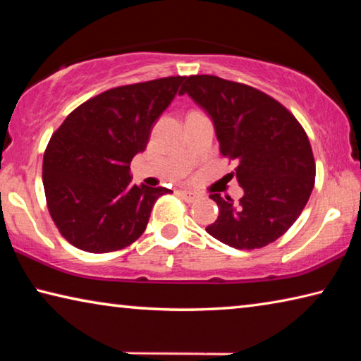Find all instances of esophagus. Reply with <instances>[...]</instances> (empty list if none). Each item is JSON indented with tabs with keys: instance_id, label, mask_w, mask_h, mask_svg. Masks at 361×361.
Instances as JSON below:
<instances>
[{
	"instance_id": "1",
	"label": "esophagus",
	"mask_w": 361,
	"mask_h": 361,
	"mask_svg": "<svg viewBox=\"0 0 361 361\" xmlns=\"http://www.w3.org/2000/svg\"><path fill=\"white\" fill-rule=\"evenodd\" d=\"M180 195H181V199L185 200V202H188V204H192V202H195V200L199 199V195L191 192V191H180Z\"/></svg>"
}]
</instances>
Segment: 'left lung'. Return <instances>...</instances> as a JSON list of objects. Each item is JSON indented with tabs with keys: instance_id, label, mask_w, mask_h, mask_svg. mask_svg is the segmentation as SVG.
Wrapping results in <instances>:
<instances>
[{
	"instance_id": "obj_1",
	"label": "left lung",
	"mask_w": 361,
	"mask_h": 361,
	"mask_svg": "<svg viewBox=\"0 0 361 361\" xmlns=\"http://www.w3.org/2000/svg\"><path fill=\"white\" fill-rule=\"evenodd\" d=\"M188 94L212 116L219 152L235 161L243 197L212 194L218 219L205 231L232 248L255 250L283 235L301 215L315 183L307 133L282 103L252 85L213 75L186 76Z\"/></svg>"
}]
</instances>
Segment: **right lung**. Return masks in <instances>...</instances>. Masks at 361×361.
Listing matches in <instances>:
<instances>
[{
	"label": "right lung",
	"instance_id": "add662e5",
	"mask_svg": "<svg viewBox=\"0 0 361 361\" xmlns=\"http://www.w3.org/2000/svg\"><path fill=\"white\" fill-rule=\"evenodd\" d=\"M185 76L119 85L66 116L42 157L47 210L60 234L89 253L129 247L166 188L130 185V162Z\"/></svg>",
	"mask_w": 361,
	"mask_h": 361
}]
</instances>
